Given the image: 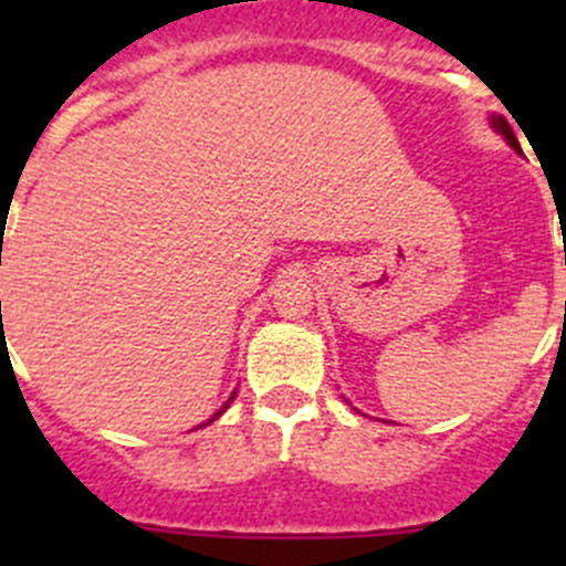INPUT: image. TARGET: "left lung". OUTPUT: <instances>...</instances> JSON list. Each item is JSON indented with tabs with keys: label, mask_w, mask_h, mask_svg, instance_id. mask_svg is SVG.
Wrapping results in <instances>:
<instances>
[{
	"label": "left lung",
	"mask_w": 566,
	"mask_h": 566,
	"mask_svg": "<svg viewBox=\"0 0 566 566\" xmlns=\"http://www.w3.org/2000/svg\"><path fill=\"white\" fill-rule=\"evenodd\" d=\"M490 124H493V129H496V133L504 135V142H507L510 147L516 149V153H522V147H518V138L513 135V127L507 124V118H502V115H493V118H490Z\"/></svg>",
	"instance_id": "left-lung-1"
}]
</instances>
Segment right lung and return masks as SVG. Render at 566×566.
<instances>
[{
  "label": "right lung",
  "mask_w": 566,
  "mask_h": 566,
  "mask_svg": "<svg viewBox=\"0 0 566 566\" xmlns=\"http://www.w3.org/2000/svg\"><path fill=\"white\" fill-rule=\"evenodd\" d=\"M232 399H234V394H232V397H229V402H232ZM229 402H227V405H223V408H229ZM223 408H221V411H218V413H214V417H212V419H209V422H214V419L221 417V413H223ZM209 422H207V424H209ZM198 428H201V424H198Z\"/></svg>",
  "instance_id": "obj_1"
}]
</instances>
